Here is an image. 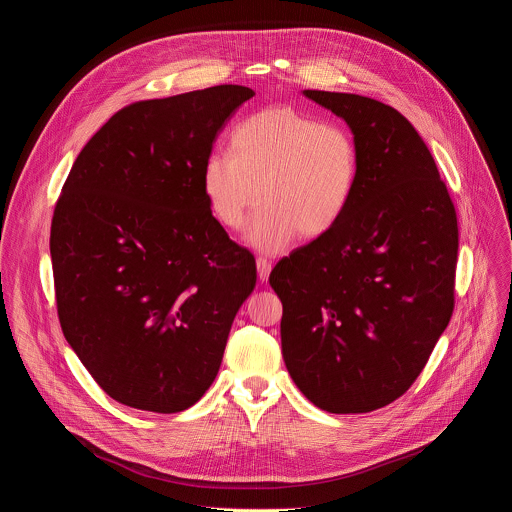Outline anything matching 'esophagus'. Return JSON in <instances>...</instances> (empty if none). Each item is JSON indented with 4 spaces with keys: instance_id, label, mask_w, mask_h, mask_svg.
<instances>
[{
    "instance_id": "esophagus-1",
    "label": "esophagus",
    "mask_w": 512,
    "mask_h": 512,
    "mask_svg": "<svg viewBox=\"0 0 512 512\" xmlns=\"http://www.w3.org/2000/svg\"><path fill=\"white\" fill-rule=\"evenodd\" d=\"M269 273H271V261H267L265 257H259L257 259V275H259V279L267 281Z\"/></svg>"
}]
</instances>
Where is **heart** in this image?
Segmentation results:
<instances>
[{"label": "heart", "instance_id": "obj_1", "mask_svg": "<svg viewBox=\"0 0 512 512\" xmlns=\"http://www.w3.org/2000/svg\"><path fill=\"white\" fill-rule=\"evenodd\" d=\"M231 154L212 152L202 166V192L214 221L247 231L253 247L275 253L298 233L332 231L348 208L360 172L354 135L291 105H271L231 133Z\"/></svg>", "mask_w": 512, "mask_h": 512}]
</instances>
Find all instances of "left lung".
<instances>
[{
    "mask_svg": "<svg viewBox=\"0 0 512 512\" xmlns=\"http://www.w3.org/2000/svg\"><path fill=\"white\" fill-rule=\"evenodd\" d=\"M304 95L350 125L360 172L338 225L269 275L283 304V360L316 407L369 413L415 383L452 318L458 216L397 109L350 93Z\"/></svg>",
    "mask_w": 512,
    "mask_h": 512,
    "instance_id": "obj_1",
    "label": "left lung"
}]
</instances>
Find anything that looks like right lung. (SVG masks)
<instances>
[{
    "label": "right lung",
    "instance_id": "right-lung-1",
    "mask_svg": "<svg viewBox=\"0 0 512 512\" xmlns=\"http://www.w3.org/2000/svg\"><path fill=\"white\" fill-rule=\"evenodd\" d=\"M253 95L218 85L119 109L56 200L60 328L97 385L127 407H192L255 287V257L214 221L202 192L218 131Z\"/></svg>",
    "mask_w": 512,
    "mask_h": 512
}]
</instances>
